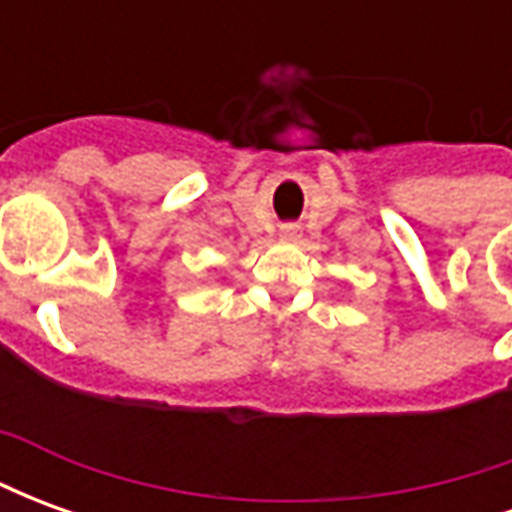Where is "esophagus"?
<instances>
[{"label":"esophagus","mask_w":512,"mask_h":512,"mask_svg":"<svg viewBox=\"0 0 512 512\" xmlns=\"http://www.w3.org/2000/svg\"><path fill=\"white\" fill-rule=\"evenodd\" d=\"M279 235H282V238H288V241H293V238H299V227H296V224H282Z\"/></svg>","instance_id":"obj_1"}]
</instances>
